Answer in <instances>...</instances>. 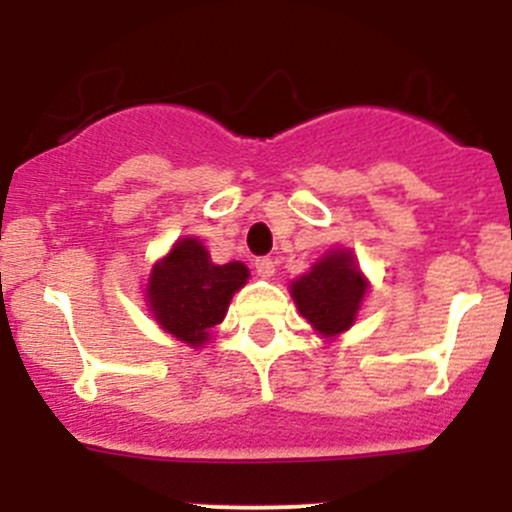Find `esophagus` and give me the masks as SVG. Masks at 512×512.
Instances as JSON below:
<instances>
[{"mask_svg":"<svg viewBox=\"0 0 512 512\" xmlns=\"http://www.w3.org/2000/svg\"><path fill=\"white\" fill-rule=\"evenodd\" d=\"M255 270L262 280H270V277H275V262H272L270 257H257Z\"/></svg>","mask_w":512,"mask_h":512,"instance_id":"esophagus-1","label":"esophagus"}]
</instances>
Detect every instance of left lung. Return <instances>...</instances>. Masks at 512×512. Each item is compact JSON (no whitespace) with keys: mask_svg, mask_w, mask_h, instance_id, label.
Instances as JSON below:
<instances>
[{"mask_svg":"<svg viewBox=\"0 0 512 512\" xmlns=\"http://www.w3.org/2000/svg\"><path fill=\"white\" fill-rule=\"evenodd\" d=\"M369 282L359 272L349 250H332L299 280L292 282V297L299 314L322 337H337L354 324Z\"/></svg>","mask_w":512,"mask_h":512,"instance_id":"obj_1","label":"left lung"}]
</instances>
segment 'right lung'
Instances as JSON below:
<instances>
[{
    "label": "right lung",
    "mask_w": 512,
    "mask_h": 512,
    "mask_svg": "<svg viewBox=\"0 0 512 512\" xmlns=\"http://www.w3.org/2000/svg\"><path fill=\"white\" fill-rule=\"evenodd\" d=\"M250 277L242 262L215 265L195 237H183L153 265L146 299L160 327L188 347L210 339V329L225 319L232 294Z\"/></svg>",
    "instance_id": "1"
}]
</instances>
